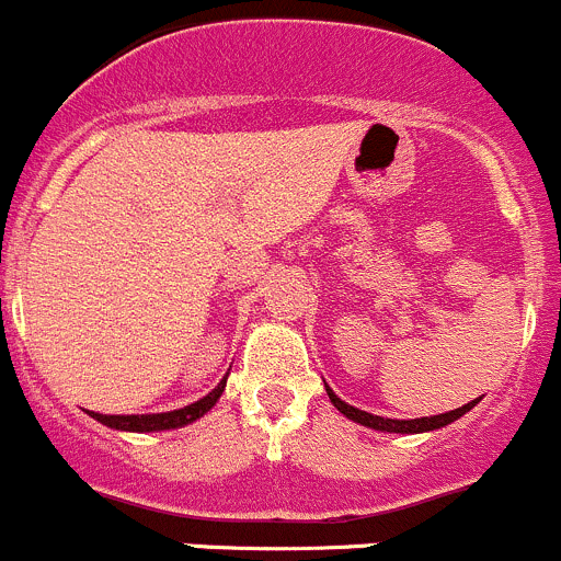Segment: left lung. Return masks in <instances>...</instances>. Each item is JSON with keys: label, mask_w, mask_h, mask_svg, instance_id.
Listing matches in <instances>:
<instances>
[{"label": "left lung", "mask_w": 561, "mask_h": 561, "mask_svg": "<svg viewBox=\"0 0 561 561\" xmlns=\"http://www.w3.org/2000/svg\"><path fill=\"white\" fill-rule=\"evenodd\" d=\"M327 396H330L332 407L337 409V412L343 414V417L354 420V423L365 425V428H374V431H385V434H428V431H436V428H445V425L456 423L458 417H463V414L469 412V409H474L477 403L482 401V398H474L471 403H463L461 409H453V412H445V414H434V417H417V420H392V417H379V414H368L363 412V409L352 407V403L341 401V398L332 392L330 385H324Z\"/></svg>", "instance_id": "8db88e82"}]
</instances>
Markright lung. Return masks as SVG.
<instances>
[{
	"label": "right lung",
	"mask_w": 561,
	"mask_h": 561,
	"mask_svg": "<svg viewBox=\"0 0 561 561\" xmlns=\"http://www.w3.org/2000/svg\"><path fill=\"white\" fill-rule=\"evenodd\" d=\"M226 390V376L220 379V385L213 392H207L204 398H198L196 403H187V407L174 409V412H160V414H100V412H87L92 420L103 423L105 428L114 431H130V434H158V431H171V428H185V425L196 423L198 417L209 412V409L218 403V398Z\"/></svg>",
	"instance_id": "obj_1"
}]
</instances>
